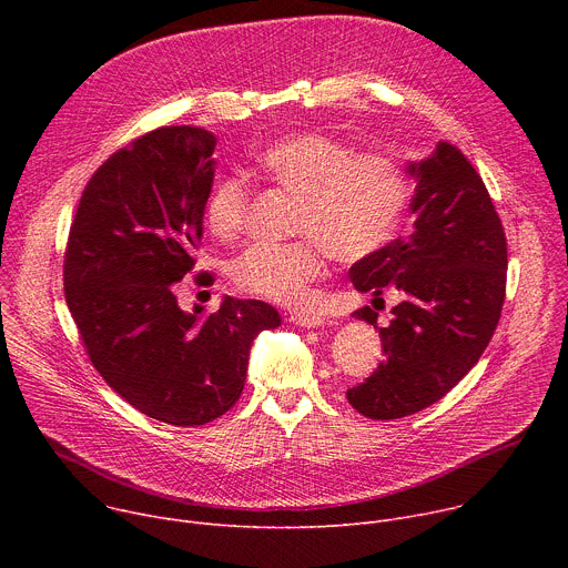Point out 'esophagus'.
<instances>
[{
  "label": "esophagus",
  "instance_id": "obj_1",
  "mask_svg": "<svg viewBox=\"0 0 568 568\" xmlns=\"http://www.w3.org/2000/svg\"><path fill=\"white\" fill-rule=\"evenodd\" d=\"M326 321L328 318L321 314H292V323H296L301 328H321Z\"/></svg>",
  "mask_w": 568,
  "mask_h": 568
}]
</instances>
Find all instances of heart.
Segmentation results:
<instances>
[{
	"label": "heart",
	"mask_w": 568,
	"mask_h": 568,
	"mask_svg": "<svg viewBox=\"0 0 568 568\" xmlns=\"http://www.w3.org/2000/svg\"><path fill=\"white\" fill-rule=\"evenodd\" d=\"M254 171L272 186L296 195L292 242H256L233 265V283L281 305H303L328 252L342 263L364 261L393 240L407 178L382 152H353L318 132L283 136L254 156ZM252 186L242 175L220 178L206 200V224L233 240L245 231Z\"/></svg>",
	"instance_id": "1"
}]
</instances>
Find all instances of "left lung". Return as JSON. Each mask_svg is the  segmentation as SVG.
<instances>
[{"label":"left lung","mask_w":568,"mask_h":568,"mask_svg":"<svg viewBox=\"0 0 568 568\" xmlns=\"http://www.w3.org/2000/svg\"><path fill=\"white\" fill-rule=\"evenodd\" d=\"M407 173L418 182L412 233L351 267L353 285L375 301L386 287L402 296L388 328L368 305L353 312L379 331L386 355L346 390L371 420L412 416L447 395L488 348L506 298L504 224L467 156L438 141Z\"/></svg>","instance_id":"8db88e82"}]
</instances>
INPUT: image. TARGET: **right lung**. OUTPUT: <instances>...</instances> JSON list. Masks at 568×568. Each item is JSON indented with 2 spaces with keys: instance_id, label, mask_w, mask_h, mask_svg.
Returning a JSON list of instances; mask_svg holds the SVG:
<instances>
[{
  "instance_id": "obj_1",
  "label": "right lung",
  "mask_w": 568,
  "mask_h": 568,
  "mask_svg": "<svg viewBox=\"0 0 568 568\" xmlns=\"http://www.w3.org/2000/svg\"><path fill=\"white\" fill-rule=\"evenodd\" d=\"M215 136L166 125L116 150L88 182L64 250V298L101 377L141 414L206 425L237 402L265 301L226 296L184 312L175 285L195 267L213 186ZM202 272L197 278L206 281Z\"/></svg>"
}]
</instances>
